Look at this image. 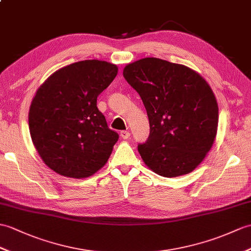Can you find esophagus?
<instances>
[{"label":"esophagus","mask_w":251,"mask_h":251,"mask_svg":"<svg viewBox=\"0 0 251 251\" xmlns=\"http://www.w3.org/2000/svg\"><path fill=\"white\" fill-rule=\"evenodd\" d=\"M121 137L123 138V139H128V138L130 137V132H129V131H127V130L121 131Z\"/></svg>","instance_id":"34e87169"}]
</instances>
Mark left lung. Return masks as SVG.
Segmentation results:
<instances>
[{"label": "left lung", "instance_id": "1", "mask_svg": "<svg viewBox=\"0 0 251 251\" xmlns=\"http://www.w3.org/2000/svg\"><path fill=\"white\" fill-rule=\"evenodd\" d=\"M123 75L149 116V139L138 147L144 164L165 177L194 171L217 135L218 103L205 79L187 66L157 57L128 64Z\"/></svg>", "mask_w": 251, "mask_h": 251}]
</instances>
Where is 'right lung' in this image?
Segmentation results:
<instances>
[{
	"mask_svg": "<svg viewBox=\"0 0 251 251\" xmlns=\"http://www.w3.org/2000/svg\"><path fill=\"white\" fill-rule=\"evenodd\" d=\"M114 64L85 60L54 72L38 87L28 111L35 149L62 176L84 178L107 164L119 135L97 108L118 75Z\"/></svg>",
	"mask_w": 251,
	"mask_h": 251,
	"instance_id": "obj_1",
	"label": "right lung"
}]
</instances>
